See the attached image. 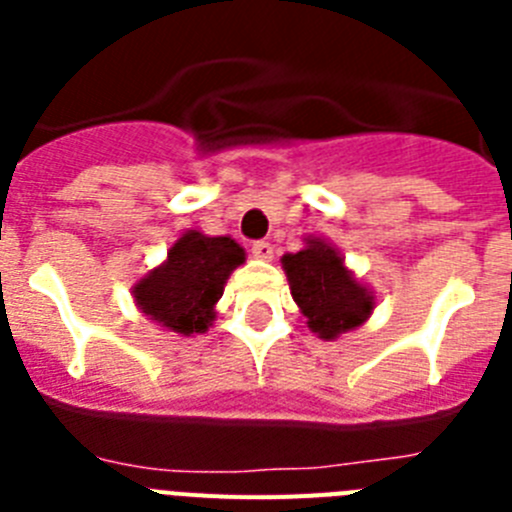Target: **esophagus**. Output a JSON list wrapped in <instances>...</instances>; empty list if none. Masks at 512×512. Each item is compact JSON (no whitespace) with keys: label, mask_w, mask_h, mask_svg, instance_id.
Here are the masks:
<instances>
[{"label":"esophagus","mask_w":512,"mask_h":512,"mask_svg":"<svg viewBox=\"0 0 512 512\" xmlns=\"http://www.w3.org/2000/svg\"><path fill=\"white\" fill-rule=\"evenodd\" d=\"M251 253L253 256H256V259H261V261H269L271 256H274V246H271L269 241H256L251 246Z\"/></svg>","instance_id":"esophagus-1"}]
</instances>
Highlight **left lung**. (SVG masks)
I'll use <instances>...</instances> for the list:
<instances>
[{
  "instance_id": "8db88e82",
  "label": "left lung",
  "mask_w": 512,
  "mask_h": 512,
  "mask_svg": "<svg viewBox=\"0 0 512 512\" xmlns=\"http://www.w3.org/2000/svg\"><path fill=\"white\" fill-rule=\"evenodd\" d=\"M282 266L292 297L307 318V328L323 341H333L341 333L359 328L377 305L374 292L356 282L338 248L325 238H305L302 251L284 253Z\"/></svg>"
}]
</instances>
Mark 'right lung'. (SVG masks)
Segmentation results:
<instances>
[{
  "label": "right lung",
  "mask_w": 512,
  "mask_h": 512,
  "mask_svg": "<svg viewBox=\"0 0 512 512\" xmlns=\"http://www.w3.org/2000/svg\"><path fill=\"white\" fill-rule=\"evenodd\" d=\"M243 261L246 251L228 235L210 238L200 230H187L169 248L164 264L135 284V305L171 333H205L215 320L225 282Z\"/></svg>",
  "instance_id": "add662e5"
}]
</instances>
